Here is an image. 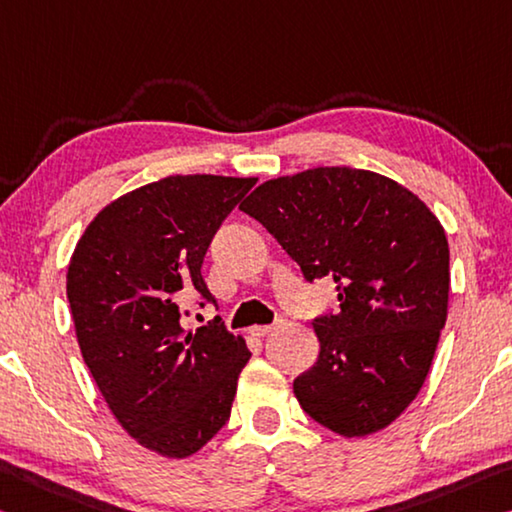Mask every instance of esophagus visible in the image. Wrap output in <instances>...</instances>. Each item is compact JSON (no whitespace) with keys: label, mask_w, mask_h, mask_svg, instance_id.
Here are the masks:
<instances>
[{"label":"esophagus","mask_w":512,"mask_h":512,"mask_svg":"<svg viewBox=\"0 0 512 512\" xmlns=\"http://www.w3.org/2000/svg\"><path fill=\"white\" fill-rule=\"evenodd\" d=\"M275 328H280V321L271 323V326H255V328H253V335H255V337H264V335H269V332H273Z\"/></svg>","instance_id":"34e87169"}]
</instances>
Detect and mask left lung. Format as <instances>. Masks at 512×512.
Here are the masks:
<instances>
[{"label":"left lung","mask_w":512,"mask_h":512,"mask_svg":"<svg viewBox=\"0 0 512 512\" xmlns=\"http://www.w3.org/2000/svg\"><path fill=\"white\" fill-rule=\"evenodd\" d=\"M307 282L330 275L337 310L314 316L321 351L294 380L307 415L344 437L408 408L431 369L449 305V243L415 193L358 168H312L241 202Z\"/></svg>","instance_id":"8db88e82"}]
</instances>
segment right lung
Masks as SVG:
<instances>
[{
    "mask_svg": "<svg viewBox=\"0 0 512 512\" xmlns=\"http://www.w3.org/2000/svg\"><path fill=\"white\" fill-rule=\"evenodd\" d=\"M253 177L175 175L104 207L68 266L86 367L120 426L168 458L202 449L230 419L250 351L221 319L186 332L182 303L216 305L202 278L214 234Z\"/></svg>",
    "mask_w": 512,
    "mask_h": 512,
    "instance_id": "obj_1",
    "label": "right lung"
}]
</instances>
